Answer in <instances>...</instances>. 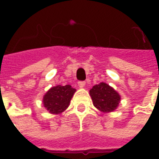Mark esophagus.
I'll list each match as a JSON object with an SVG mask.
<instances>
[{
    "mask_svg": "<svg viewBox=\"0 0 159 159\" xmlns=\"http://www.w3.org/2000/svg\"><path fill=\"white\" fill-rule=\"evenodd\" d=\"M85 82L84 81H79L78 82V86L80 87V88H83V87L85 86Z\"/></svg>",
    "mask_w": 159,
    "mask_h": 159,
    "instance_id": "obj_1",
    "label": "esophagus"
}]
</instances>
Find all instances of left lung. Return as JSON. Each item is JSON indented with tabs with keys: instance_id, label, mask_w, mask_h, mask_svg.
<instances>
[{
	"instance_id": "left-lung-1",
	"label": "left lung",
	"mask_w": 159,
	"mask_h": 159,
	"mask_svg": "<svg viewBox=\"0 0 159 159\" xmlns=\"http://www.w3.org/2000/svg\"><path fill=\"white\" fill-rule=\"evenodd\" d=\"M90 96L93 106L100 111L109 112L114 111L120 102V95L117 92L105 83H100L90 89Z\"/></svg>"
}]
</instances>
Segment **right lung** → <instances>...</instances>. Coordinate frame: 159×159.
<instances>
[{
  "instance_id": "right-lung-1",
  "label": "right lung",
  "mask_w": 159,
  "mask_h": 159,
  "mask_svg": "<svg viewBox=\"0 0 159 159\" xmlns=\"http://www.w3.org/2000/svg\"><path fill=\"white\" fill-rule=\"evenodd\" d=\"M76 89L70 85L52 87L43 97V104L50 113L59 114L69 107Z\"/></svg>"
}]
</instances>
